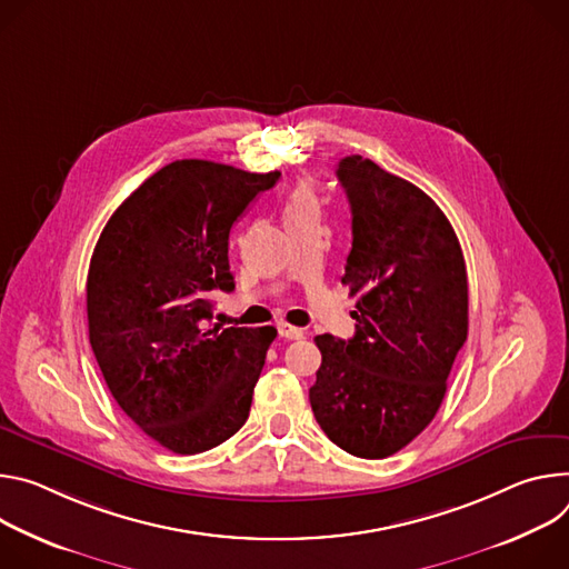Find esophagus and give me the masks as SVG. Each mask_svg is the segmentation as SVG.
<instances>
[{"mask_svg": "<svg viewBox=\"0 0 569 569\" xmlns=\"http://www.w3.org/2000/svg\"><path fill=\"white\" fill-rule=\"evenodd\" d=\"M278 335L282 337V339H289V341H293V339H302V328H296V326H289V323H280L278 326Z\"/></svg>", "mask_w": 569, "mask_h": 569, "instance_id": "1", "label": "esophagus"}]
</instances>
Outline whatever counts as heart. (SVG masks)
Instances as JSON below:
<instances>
[{
    "instance_id": "1",
    "label": "heart",
    "mask_w": 569,
    "mask_h": 569,
    "mask_svg": "<svg viewBox=\"0 0 569 569\" xmlns=\"http://www.w3.org/2000/svg\"><path fill=\"white\" fill-rule=\"evenodd\" d=\"M307 203H313V192H311L307 182H300V184L293 189V192H291V197H289L287 210H293V208L307 206Z\"/></svg>"
}]
</instances>
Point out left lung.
Listing matches in <instances>:
<instances>
[{
    "instance_id": "obj_1",
    "label": "left lung",
    "mask_w": 569,
    "mask_h": 569,
    "mask_svg": "<svg viewBox=\"0 0 569 569\" xmlns=\"http://www.w3.org/2000/svg\"><path fill=\"white\" fill-rule=\"evenodd\" d=\"M352 212L343 284L359 296L355 337L319 335L311 411L335 446L385 459L433 420L468 337V273L440 208L361 156L339 162Z\"/></svg>"
}]
</instances>
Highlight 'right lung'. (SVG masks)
Segmentation results:
<instances>
[{"instance_id": "obj_1", "label": "right lung", "mask_w": 569, "mask_h": 569, "mask_svg": "<svg viewBox=\"0 0 569 569\" xmlns=\"http://www.w3.org/2000/svg\"><path fill=\"white\" fill-rule=\"evenodd\" d=\"M280 171L176 160L108 219L88 271L90 346L103 380L149 438L199 455L246 422L278 330L210 328L214 291H232L228 237Z\"/></svg>"}]
</instances>
